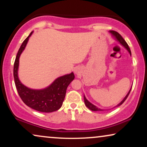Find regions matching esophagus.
Listing matches in <instances>:
<instances>
[{"label": "esophagus", "mask_w": 147, "mask_h": 147, "mask_svg": "<svg viewBox=\"0 0 147 147\" xmlns=\"http://www.w3.org/2000/svg\"><path fill=\"white\" fill-rule=\"evenodd\" d=\"M79 71H80V70L78 67L75 68V69H74V72H75L76 74H78V73H79Z\"/></svg>", "instance_id": "34e87169"}]
</instances>
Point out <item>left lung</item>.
Returning a JSON list of instances; mask_svg holds the SVG:
<instances>
[{"label":"left lung","mask_w":147,"mask_h":147,"mask_svg":"<svg viewBox=\"0 0 147 147\" xmlns=\"http://www.w3.org/2000/svg\"><path fill=\"white\" fill-rule=\"evenodd\" d=\"M109 32L112 34V37H113V38H114V39H115V40H116V41L119 42L120 45H122V46H123V47L125 48V49L128 51V53H130V55H131V51H130V48H129V47H128V44L126 43V42L125 41V40H124L123 38L122 37V36L120 35L119 33H117V32H116V31H110ZM131 88H132V87L130 88V90H129V91H128V92L127 93V94H126V95L125 97L123 98V100H122V101L120 102L119 104H117V105H116V106H114V108H116V107H118V106H120V105H122V104L124 103V102L125 101V100H126V98H128V95H129L130 92V91H131ZM84 102H85V105L86 106V107H87L88 109H90V110H92V111H96H96H103V110H104V109H101V108L97 107V106H95V105H94L93 104H92L91 102L88 101V100L86 99L85 95L84 96Z\"/></svg>","instance_id":"1"}]
</instances>
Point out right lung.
I'll return each instance as SVG.
<instances>
[{"mask_svg":"<svg viewBox=\"0 0 147 147\" xmlns=\"http://www.w3.org/2000/svg\"><path fill=\"white\" fill-rule=\"evenodd\" d=\"M33 31L26 38L20 47L14 63L13 76L18 94L26 105L37 111L52 112L61 107L65 98L66 90L75 78L73 72L60 76L47 88L43 89H31L25 86L20 81L18 76L19 58L29 41Z\"/></svg>","mask_w":147,"mask_h":147,"instance_id":"add662e5","label":"right lung"}]
</instances>
